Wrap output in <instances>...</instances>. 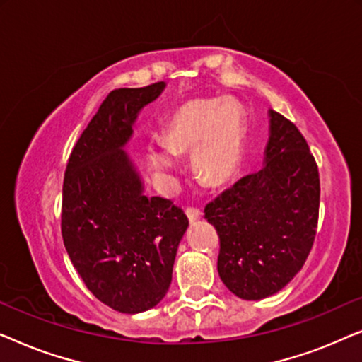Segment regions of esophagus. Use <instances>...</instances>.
Instances as JSON below:
<instances>
[{
    "instance_id": "esophagus-1",
    "label": "esophagus",
    "mask_w": 362,
    "mask_h": 362,
    "mask_svg": "<svg viewBox=\"0 0 362 362\" xmlns=\"http://www.w3.org/2000/svg\"><path fill=\"white\" fill-rule=\"evenodd\" d=\"M186 216H187V219H189V222H196L202 217V211L197 209V207H187Z\"/></svg>"
}]
</instances>
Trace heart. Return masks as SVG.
<instances>
[{
    "label": "heart",
    "instance_id": "obj_1",
    "mask_svg": "<svg viewBox=\"0 0 362 362\" xmlns=\"http://www.w3.org/2000/svg\"><path fill=\"white\" fill-rule=\"evenodd\" d=\"M226 100H192L177 107L163 130V146L146 150L148 166L160 175L176 170L173 155H194V170L204 185L221 186L237 171L242 150V120Z\"/></svg>",
    "mask_w": 362,
    "mask_h": 362
}]
</instances>
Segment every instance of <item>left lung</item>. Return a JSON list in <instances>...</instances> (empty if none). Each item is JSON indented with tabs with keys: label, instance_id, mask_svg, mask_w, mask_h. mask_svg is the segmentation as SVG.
Returning <instances> with one entry per match:
<instances>
[{
	"label": "left lung",
	"instance_id": "8db88e82",
	"mask_svg": "<svg viewBox=\"0 0 362 362\" xmlns=\"http://www.w3.org/2000/svg\"><path fill=\"white\" fill-rule=\"evenodd\" d=\"M320 214V173L293 122L270 110L265 165L204 207L219 235L217 272L232 293L262 300L308 259Z\"/></svg>",
	"mask_w": 362,
	"mask_h": 362
}]
</instances>
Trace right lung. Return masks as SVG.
<instances>
[{"instance_id": "obj_1", "label": "right lung", "mask_w": 362, "mask_h": 362, "mask_svg": "<svg viewBox=\"0 0 362 362\" xmlns=\"http://www.w3.org/2000/svg\"><path fill=\"white\" fill-rule=\"evenodd\" d=\"M163 88L165 82H156L108 93L64 173L61 230L72 265L95 298L128 315L153 308L166 295L189 226L173 201L143 194L122 150L136 113Z\"/></svg>"}]
</instances>
